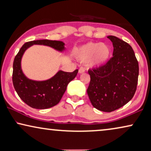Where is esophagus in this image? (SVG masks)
Wrapping results in <instances>:
<instances>
[{"label":"esophagus","mask_w":151,"mask_h":151,"mask_svg":"<svg viewBox=\"0 0 151 151\" xmlns=\"http://www.w3.org/2000/svg\"><path fill=\"white\" fill-rule=\"evenodd\" d=\"M84 71H85V70L83 68H80V69L78 70V73H84Z\"/></svg>","instance_id":"esophagus-1"}]
</instances>
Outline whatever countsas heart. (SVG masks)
Masks as SVG:
<instances>
[{
	"instance_id": "heart-1",
	"label": "heart",
	"mask_w": 151,
	"mask_h": 151,
	"mask_svg": "<svg viewBox=\"0 0 151 151\" xmlns=\"http://www.w3.org/2000/svg\"><path fill=\"white\" fill-rule=\"evenodd\" d=\"M111 48L105 43L90 42L78 47L73 54L78 60L87 63L91 67H98L106 64L110 58Z\"/></svg>"
}]
</instances>
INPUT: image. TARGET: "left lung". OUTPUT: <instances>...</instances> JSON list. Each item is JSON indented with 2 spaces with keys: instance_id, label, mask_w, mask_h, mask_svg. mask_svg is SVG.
<instances>
[{
  "instance_id": "obj_1",
  "label": "left lung",
  "mask_w": 151,
  "mask_h": 151,
  "mask_svg": "<svg viewBox=\"0 0 151 151\" xmlns=\"http://www.w3.org/2000/svg\"><path fill=\"white\" fill-rule=\"evenodd\" d=\"M107 38L113 43V58L104 66L88 70L91 81L87 93L94 108L111 112L133 98L137 88L139 65L131 45L115 36Z\"/></svg>"
}]
</instances>
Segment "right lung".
Segmentation results:
<instances>
[{"label":"right lung","mask_w":151,"mask_h":151,"mask_svg":"<svg viewBox=\"0 0 151 151\" xmlns=\"http://www.w3.org/2000/svg\"><path fill=\"white\" fill-rule=\"evenodd\" d=\"M34 45L51 47L59 52L65 51L62 41L38 40L30 41L22 45L16 55L13 64L12 81L16 93L24 103L34 109H45L58 104L65 93L68 84L77 76L78 69L73 72L59 70L53 77L46 80H34L24 75L21 60L27 49Z\"/></svg>","instance_id":"1"}]
</instances>
